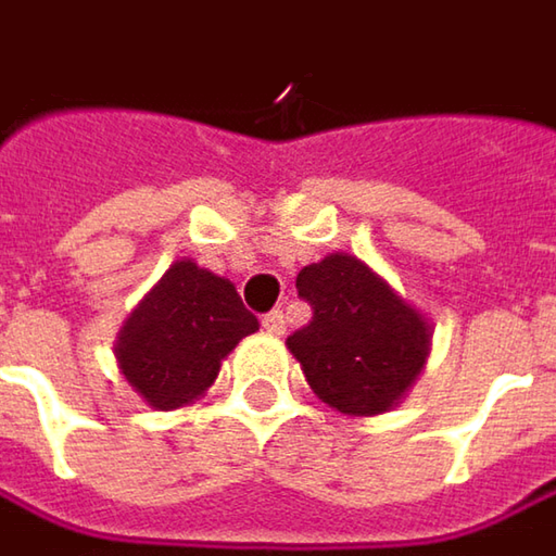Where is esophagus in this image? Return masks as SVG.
Wrapping results in <instances>:
<instances>
[{"instance_id": "obj_1", "label": "esophagus", "mask_w": 556, "mask_h": 556, "mask_svg": "<svg viewBox=\"0 0 556 556\" xmlns=\"http://www.w3.org/2000/svg\"><path fill=\"white\" fill-rule=\"evenodd\" d=\"M262 329H265L268 336H285V332H288V316H285L281 309H271V313L262 316Z\"/></svg>"}]
</instances>
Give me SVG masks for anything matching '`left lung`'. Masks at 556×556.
Masks as SVG:
<instances>
[{
    "label": "left lung",
    "instance_id": "obj_1",
    "mask_svg": "<svg viewBox=\"0 0 556 556\" xmlns=\"http://www.w3.org/2000/svg\"><path fill=\"white\" fill-rule=\"evenodd\" d=\"M313 309L288 338L309 389L341 415L389 412L424 367L430 326L361 258L332 253L298 275Z\"/></svg>",
    "mask_w": 556,
    "mask_h": 556
}]
</instances>
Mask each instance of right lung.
<instances>
[{"label": "right lung", "mask_w": 556, "mask_h": 556, "mask_svg": "<svg viewBox=\"0 0 556 556\" xmlns=\"http://www.w3.org/2000/svg\"><path fill=\"white\" fill-rule=\"evenodd\" d=\"M256 329L258 319L227 278L182 258L123 326L119 370L151 408L170 412L199 399L233 344Z\"/></svg>", "instance_id": "obj_1"}]
</instances>
